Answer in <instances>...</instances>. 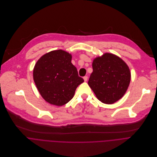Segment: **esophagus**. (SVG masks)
Here are the masks:
<instances>
[{"label":"esophagus","mask_w":157,"mask_h":157,"mask_svg":"<svg viewBox=\"0 0 157 157\" xmlns=\"http://www.w3.org/2000/svg\"><path fill=\"white\" fill-rule=\"evenodd\" d=\"M83 79H84V81H85V82H86L87 80H88V77H87V76L83 77Z\"/></svg>","instance_id":"34e87169"}]
</instances>
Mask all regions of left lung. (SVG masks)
<instances>
[{
  "instance_id": "1",
  "label": "left lung",
  "mask_w": 157,
  "mask_h": 157,
  "mask_svg": "<svg viewBox=\"0 0 157 157\" xmlns=\"http://www.w3.org/2000/svg\"><path fill=\"white\" fill-rule=\"evenodd\" d=\"M88 83L98 99L105 104H113L121 99L131 80L127 64L119 57L106 53L94 59Z\"/></svg>"
}]
</instances>
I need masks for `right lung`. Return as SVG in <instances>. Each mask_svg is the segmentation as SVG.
Instances as JSON below:
<instances>
[{
    "label": "right lung",
    "instance_id": "obj_1",
    "mask_svg": "<svg viewBox=\"0 0 157 157\" xmlns=\"http://www.w3.org/2000/svg\"><path fill=\"white\" fill-rule=\"evenodd\" d=\"M71 60L69 53L59 49L44 54L35 64V85L42 97L50 104L62 106L67 103L77 86L84 82Z\"/></svg>",
    "mask_w": 157,
    "mask_h": 157
}]
</instances>
